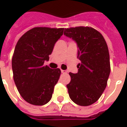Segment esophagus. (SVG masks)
<instances>
[{"label": "esophagus", "instance_id": "obj_1", "mask_svg": "<svg viewBox=\"0 0 127 127\" xmlns=\"http://www.w3.org/2000/svg\"><path fill=\"white\" fill-rule=\"evenodd\" d=\"M61 73H66V71H64V70L61 69Z\"/></svg>", "mask_w": 127, "mask_h": 127}]
</instances>
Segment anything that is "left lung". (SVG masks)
<instances>
[{
    "mask_svg": "<svg viewBox=\"0 0 127 127\" xmlns=\"http://www.w3.org/2000/svg\"><path fill=\"white\" fill-rule=\"evenodd\" d=\"M64 35L77 44L78 73H69L66 85L71 100L80 106L95 102L107 87L110 74V58L107 42L97 30L89 27L64 29Z\"/></svg>",
    "mask_w": 127,
    "mask_h": 127,
    "instance_id": "obj_1",
    "label": "left lung"
}]
</instances>
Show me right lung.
Instances as JSON below:
<instances>
[{"label":"right lung","instance_id":"1","mask_svg":"<svg viewBox=\"0 0 127 127\" xmlns=\"http://www.w3.org/2000/svg\"><path fill=\"white\" fill-rule=\"evenodd\" d=\"M63 28L35 27L22 36L16 45L11 61L14 80L24 100L44 105L51 99L61 69L45 66Z\"/></svg>","mask_w":127,"mask_h":127}]
</instances>
